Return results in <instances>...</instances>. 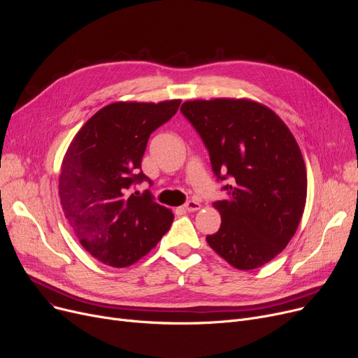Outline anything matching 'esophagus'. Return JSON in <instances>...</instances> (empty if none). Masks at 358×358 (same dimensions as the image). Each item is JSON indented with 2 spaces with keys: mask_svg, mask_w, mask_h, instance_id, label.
Masks as SVG:
<instances>
[{
  "mask_svg": "<svg viewBox=\"0 0 358 358\" xmlns=\"http://www.w3.org/2000/svg\"><path fill=\"white\" fill-rule=\"evenodd\" d=\"M184 209L187 212H196L200 209V203L196 201V200H189L185 204H184Z\"/></svg>",
  "mask_w": 358,
  "mask_h": 358,
  "instance_id": "1",
  "label": "esophagus"
}]
</instances>
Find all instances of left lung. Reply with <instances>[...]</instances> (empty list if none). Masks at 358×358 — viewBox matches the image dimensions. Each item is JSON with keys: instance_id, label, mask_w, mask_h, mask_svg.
<instances>
[{"instance_id": "1", "label": "left lung", "mask_w": 358, "mask_h": 358, "mask_svg": "<svg viewBox=\"0 0 358 358\" xmlns=\"http://www.w3.org/2000/svg\"><path fill=\"white\" fill-rule=\"evenodd\" d=\"M182 116L208 148L213 174L227 185L215 201L222 223L206 241L238 270H254L286 248L306 203V166L289 127L250 100L185 101Z\"/></svg>"}]
</instances>
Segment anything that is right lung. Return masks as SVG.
<instances>
[{"label": "right lung", "instance_id": "add662e5", "mask_svg": "<svg viewBox=\"0 0 358 358\" xmlns=\"http://www.w3.org/2000/svg\"><path fill=\"white\" fill-rule=\"evenodd\" d=\"M180 100L113 103L99 110L71 142L59 176L61 204L81 245L110 267H127L171 228L173 212L152 193L141 162L152 131L171 119Z\"/></svg>", "mask_w": 358, "mask_h": 358}]
</instances>
